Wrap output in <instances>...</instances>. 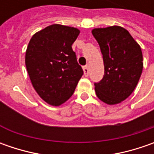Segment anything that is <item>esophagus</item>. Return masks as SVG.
Listing matches in <instances>:
<instances>
[{
	"mask_svg": "<svg viewBox=\"0 0 154 154\" xmlns=\"http://www.w3.org/2000/svg\"><path fill=\"white\" fill-rule=\"evenodd\" d=\"M83 71H84L85 76H88V74H89V66H88V65L85 66V67L83 68Z\"/></svg>",
	"mask_w": 154,
	"mask_h": 154,
	"instance_id": "1",
	"label": "esophagus"
}]
</instances>
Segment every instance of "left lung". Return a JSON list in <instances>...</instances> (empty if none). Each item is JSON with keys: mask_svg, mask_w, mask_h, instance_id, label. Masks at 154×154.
<instances>
[{"mask_svg": "<svg viewBox=\"0 0 154 154\" xmlns=\"http://www.w3.org/2000/svg\"><path fill=\"white\" fill-rule=\"evenodd\" d=\"M92 33L99 45L104 66L103 79L94 83L96 95L107 104L121 103L134 92L141 75V49L123 27L95 28Z\"/></svg>", "mask_w": 154, "mask_h": 154, "instance_id": "left-lung-1", "label": "left lung"}]
</instances>
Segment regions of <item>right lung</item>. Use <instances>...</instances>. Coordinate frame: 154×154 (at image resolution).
Masks as SVG:
<instances>
[{"label": "right lung", "instance_id": "obj_1", "mask_svg": "<svg viewBox=\"0 0 154 154\" xmlns=\"http://www.w3.org/2000/svg\"><path fill=\"white\" fill-rule=\"evenodd\" d=\"M80 34L77 28L51 25L35 33L26 52V66L40 98L59 106L70 98L83 75L72 45Z\"/></svg>", "mask_w": 154, "mask_h": 154}]
</instances>
